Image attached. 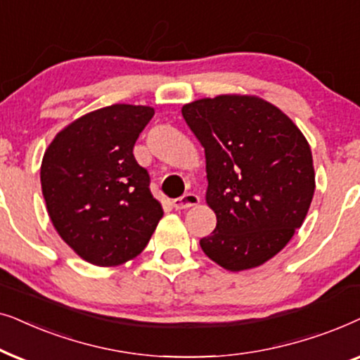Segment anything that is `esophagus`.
Here are the masks:
<instances>
[{
	"label": "esophagus",
	"mask_w": 360,
	"mask_h": 360,
	"mask_svg": "<svg viewBox=\"0 0 360 360\" xmlns=\"http://www.w3.org/2000/svg\"><path fill=\"white\" fill-rule=\"evenodd\" d=\"M198 204H199V195H195L193 193H188V194L181 195V198L172 200V207H174L176 210L194 207V205H198Z\"/></svg>",
	"instance_id": "1"
}]
</instances>
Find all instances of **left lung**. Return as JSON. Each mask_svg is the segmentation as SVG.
Returning a JSON list of instances; mask_svg holds the SVG:
<instances>
[{"label":"left lung","instance_id":"obj_1","mask_svg":"<svg viewBox=\"0 0 360 360\" xmlns=\"http://www.w3.org/2000/svg\"><path fill=\"white\" fill-rule=\"evenodd\" d=\"M205 153V202L217 215L200 248L225 270L260 266L303 225L314 194L311 148L275 105L253 95H219L184 105Z\"/></svg>","mask_w":360,"mask_h":360}]
</instances>
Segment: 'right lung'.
I'll return each instance as SVG.
<instances>
[{
    "label": "right lung",
    "instance_id": "right-lung-1",
    "mask_svg": "<svg viewBox=\"0 0 360 360\" xmlns=\"http://www.w3.org/2000/svg\"><path fill=\"white\" fill-rule=\"evenodd\" d=\"M155 115L117 103L59 131L41 165L47 214L57 233L85 262L115 266L145 250L162 217L150 174L133 146Z\"/></svg>",
    "mask_w": 360,
    "mask_h": 360
}]
</instances>
